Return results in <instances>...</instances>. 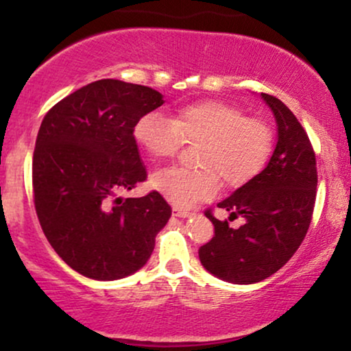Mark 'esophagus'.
<instances>
[{
    "instance_id": "obj_1",
    "label": "esophagus",
    "mask_w": 351,
    "mask_h": 351,
    "mask_svg": "<svg viewBox=\"0 0 351 351\" xmlns=\"http://www.w3.org/2000/svg\"><path fill=\"white\" fill-rule=\"evenodd\" d=\"M173 215L178 216V217H189L193 215L191 211H188V209H181V208H173Z\"/></svg>"
}]
</instances>
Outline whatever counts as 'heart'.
<instances>
[{
	"mask_svg": "<svg viewBox=\"0 0 351 351\" xmlns=\"http://www.w3.org/2000/svg\"><path fill=\"white\" fill-rule=\"evenodd\" d=\"M134 140L153 160L173 158L183 140L199 142L195 152L199 168H167L150 178V186L176 206L213 198L219 178L229 188L243 186L263 170L272 152L269 125L224 100L188 104L171 119L148 112L135 122Z\"/></svg>",
	"mask_w": 351,
	"mask_h": 351,
	"instance_id": "b5f03b06",
	"label": "heart"
}]
</instances>
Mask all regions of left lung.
<instances>
[{
  "label": "left lung",
  "mask_w": 351,
  "mask_h": 351,
  "mask_svg": "<svg viewBox=\"0 0 351 351\" xmlns=\"http://www.w3.org/2000/svg\"><path fill=\"white\" fill-rule=\"evenodd\" d=\"M261 97L276 119V148L259 175L217 204L229 219L243 216L245 223L229 228L228 219L206 211L215 237L198 252L209 274L232 284H256L287 264L307 234L315 204V153L304 127L279 99Z\"/></svg>",
  "instance_id": "left-lung-1"
}]
</instances>
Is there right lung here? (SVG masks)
<instances>
[{"instance_id": "add662e5", "label": "right lung", "mask_w": 351, "mask_h": 351, "mask_svg": "<svg viewBox=\"0 0 351 351\" xmlns=\"http://www.w3.org/2000/svg\"><path fill=\"white\" fill-rule=\"evenodd\" d=\"M163 104L155 88L102 79L44 117L33 156L36 213L60 259L88 279L117 280L142 269L170 219L160 193L117 196L147 178L134 125Z\"/></svg>"}]
</instances>
